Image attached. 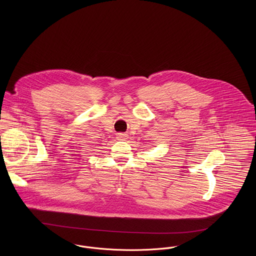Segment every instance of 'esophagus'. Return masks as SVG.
I'll return each instance as SVG.
<instances>
[{"label":"esophagus","instance_id":"34e87169","mask_svg":"<svg viewBox=\"0 0 256 256\" xmlns=\"http://www.w3.org/2000/svg\"><path fill=\"white\" fill-rule=\"evenodd\" d=\"M117 139H118V140H126V139H127V134L118 133V134H117Z\"/></svg>","mask_w":256,"mask_h":256}]
</instances>
